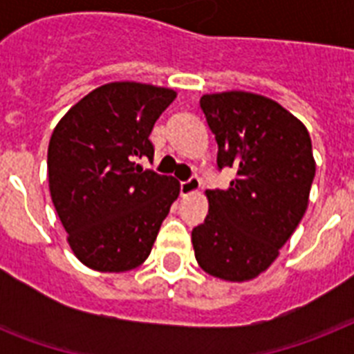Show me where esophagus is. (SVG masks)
Listing matches in <instances>:
<instances>
[{"label":"esophagus","instance_id":"obj_1","mask_svg":"<svg viewBox=\"0 0 354 354\" xmlns=\"http://www.w3.org/2000/svg\"><path fill=\"white\" fill-rule=\"evenodd\" d=\"M200 185H202L200 178L198 176H191L189 180H185V182L180 183V193H182V196L193 194V193H196V191H198Z\"/></svg>","mask_w":354,"mask_h":354}]
</instances>
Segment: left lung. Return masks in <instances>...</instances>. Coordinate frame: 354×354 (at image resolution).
Here are the masks:
<instances>
[{"instance_id": "left-lung-1", "label": "left lung", "mask_w": 354, "mask_h": 354, "mask_svg": "<svg viewBox=\"0 0 354 354\" xmlns=\"http://www.w3.org/2000/svg\"><path fill=\"white\" fill-rule=\"evenodd\" d=\"M200 108L215 133L226 191H205L209 213L193 230L200 268L226 281L257 277L279 255L308 205L316 174L310 136L279 102L248 91L211 93Z\"/></svg>"}]
</instances>
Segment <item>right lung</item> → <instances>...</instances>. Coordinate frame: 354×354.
<instances>
[{"instance_id": "add662e5", "label": "right lung", "mask_w": 354, "mask_h": 354, "mask_svg": "<svg viewBox=\"0 0 354 354\" xmlns=\"http://www.w3.org/2000/svg\"><path fill=\"white\" fill-rule=\"evenodd\" d=\"M174 97L169 88L110 82L80 99L53 130L51 200L88 268L128 272L149 257L180 183L136 161L154 158L149 136Z\"/></svg>"}]
</instances>
